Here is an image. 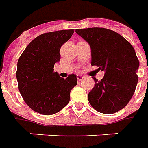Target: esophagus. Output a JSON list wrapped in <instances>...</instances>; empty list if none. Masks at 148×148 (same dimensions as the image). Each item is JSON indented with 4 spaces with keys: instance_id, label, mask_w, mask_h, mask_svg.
Returning a JSON list of instances; mask_svg holds the SVG:
<instances>
[{
    "instance_id": "obj_1",
    "label": "esophagus",
    "mask_w": 148,
    "mask_h": 148,
    "mask_svg": "<svg viewBox=\"0 0 148 148\" xmlns=\"http://www.w3.org/2000/svg\"><path fill=\"white\" fill-rule=\"evenodd\" d=\"M77 81H78V82H81V81H82L83 80L84 76H82V75H77Z\"/></svg>"
}]
</instances>
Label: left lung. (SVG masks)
Here are the masks:
<instances>
[{
	"label": "left lung",
	"mask_w": 148,
	"mask_h": 148,
	"mask_svg": "<svg viewBox=\"0 0 148 148\" xmlns=\"http://www.w3.org/2000/svg\"><path fill=\"white\" fill-rule=\"evenodd\" d=\"M90 46L91 65L105 71L100 81L93 78L88 100L96 111L110 114L128 105L138 84L139 61L134 47L116 32L105 28L76 30Z\"/></svg>",
	"instance_id": "1"
}]
</instances>
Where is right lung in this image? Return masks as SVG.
<instances>
[{
    "mask_svg": "<svg viewBox=\"0 0 148 148\" xmlns=\"http://www.w3.org/2000/svg\"><path fill=\"white\" fill-rule=\"evenodd\" d=\"M73 33V29H66L40 34L18 60L16 78L20 95L30 109L41 114L51 115L62 110L77 84L76 75L63 79L54 71L61 58L60 49Z\"/></svg>",
    "mask_w": 148,
    "mask_h": 148,
    "instance_id": "add662e5",
    "label": "right lung"
}]
</instances>
